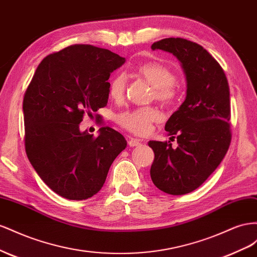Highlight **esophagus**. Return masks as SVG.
<instances>
[{
	"instance_id": "obj_1",
	"label": "esophagus",
	"mask_w": 257,
	"mask_h": 257,
	"mask_svg": "<svg viewBox=\"0 0 257 257\" xmlns=\"http://www.w3.org/2000/svg\"><path fill=\"white\" fill-rule=\"evenodd\" d=\"M141 144V141L138 140V139H135V138H129L128 140V145L131 146V148H134V146H138Z\"/></svg>"
}]
</instances>
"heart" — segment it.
Instances as JSON below:
<instances>
[{"instance_id":"b5f03b06","label":"heart","mask_w":257,"mask_h":257,"mask_svg":"<svg viewBox=\"0 0 257 257\" xmlns=\"http://www.w3.org/2000/svg\"><path fill=\"white\" fill-rule=\"evenodd\" d=\"M137 74L146 80L152 87V99H156L164 105H172L180 98L181 89L174 72L167 65L149 61L138 65ZM127 88V77L124 74L115 75L109 82L108 93L115 102L124 98ZM161 119V113L157 107L145 106L128 109L116 116V122L123 129L138 136H146L151 133L153 123Z\"/></svg>"}]
</instances>
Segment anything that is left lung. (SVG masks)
I'll return each instance as SVG.
<instances>
[{"label": "left lung", "instance_id": "8db88e82", "mask_svg": "<svg viewBox=\"0 0 257 257\" xmlns=\"http://www.w3.org/2000/svg\"><path fill=\"white\" fill-rule=\"evenodd\" d=\"M152 49L173 54L182 63L187 82L186 99L168 119L170 142L150 141L155 158L154 184L170 195H185L206 181L221 164L230 145L228 80L219 63L199 44L181 38L155 42Z\"/></svg>", "mask_w": 257, "mask_h": 257}]
</instances>
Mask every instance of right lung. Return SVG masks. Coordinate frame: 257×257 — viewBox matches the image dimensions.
I'll list each match as a JSON object with an SVG mask.
<instances>
[{"label": "right lung", "mask_w": 257, "mask_h": 257, "mask_svg": "<svg viewBox=\"0 0 257 257\" xmlns=\"http://www.w3.org/2000/svg\"><path fill=\"white\" fill-rule=\"evenodd\" d=\"M124 61L108 49L75 44L44 58L27 88V156L44 183L63 198L96 195L126 148L124 138L109 127H102L97 137L79 130L85 114L106 106L107 79Z\"/></svg>", "instance_id": "obj_1"}]
</instances>
